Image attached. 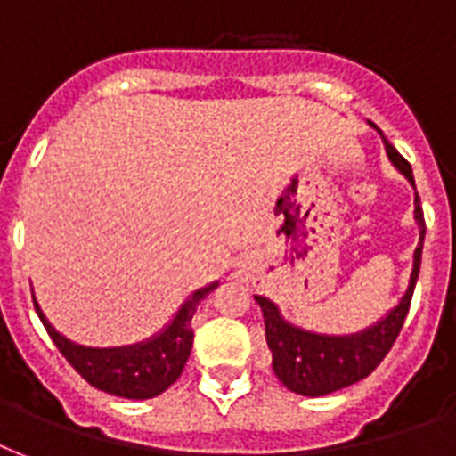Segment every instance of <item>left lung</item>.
Returning <instances> with one entry per match:
<instances>
[{
	"label": "left lung",
	"mask_w": 456,
	"mask_h": 456,
	"mask_svg": "<svg viewBox=\"0 0 456 456\" xmlns=\"http://www.w3.org/2000/svg\"><path fill=\"white\" fill-rule=\"evenodd\" d=\"M383 144H386L390 163L395 165L414 186L411 165L395 151V146L388 144V139H383ZM414 220L419 224V246L414 250L410 286L400 303L364 331L350 333V336H324V333L305 331L300 326L286 322L272 300L256 296L257 305L263 310L265 338L272 350V369L286 388L307 397L329 395V393H336V390L347 388V386L367 379L381 364L383 357L388 354L395 338L400 336L404 317L410 312L411 293L417 286L419 267H421L426 222L419 193H414Z\"/></svg>",
	"instance_id": "8db88e82"
}]
</instances>
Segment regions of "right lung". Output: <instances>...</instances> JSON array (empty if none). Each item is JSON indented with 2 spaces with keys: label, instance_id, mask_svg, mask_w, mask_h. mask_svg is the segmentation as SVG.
<instances>
[{
  "label": "right lung",
  "instance_id": "add662e5",
  "mask_svg": "<svg viewBox=\"0 0 456 456\" xmlns=\"http://www.w3.org/2000/svg\"><path fill=\"white\" fill-rule=\"evenodd\" d=\"M215 289H217V281L193 291L182 303L170 324L158 336L125 347L77 346L49 324V319L45 317L35 296L32 300H35V310H37L46 333L52 336L53 346L59 347L61 354L70 362V367L89 386L110 393V395L127 397V400H149V397L160 395L163 390L170 388L182 376V369H184L193 346V312L200 300Z\"/></svg>",
  "mask_w": 456,
  "mask_h": 456
}]
</instances>
